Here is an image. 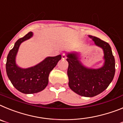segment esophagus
<instances>
[{
	"label": "esophagus",
	"mask_w": 123,
	"mask_h": 123,
	"mask_svg": "<svg viewBox=\"0 0 123 123\" xmlns=\"http://www.w3.org/2000/svg\"><path fill=\"white\" fill-rule=\"evenodd\" d=\"M62 59H66V55L64 53L62 54Z\"/></svg>",
	"instance_id": "esophagus-1"
}]
</instances>
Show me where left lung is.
Wrapping results in <instances>:
<instances>
[{
	"label": "left lung",
	"instance_id": "1",
	"mask_svg": "<svg viewBox=\"0 0 123 123\" xmlns=\"http://www.w3.org/2000/svg\"><path fill=\"white\" fill-rule=\"evenodd\" d=\"M95 44L103 51L104 64L98 69L84 66L80 60L79 53H68L69 63L68 75L69 86L72 91L80 96L93 97L103 92L113 80L115 74V61L111 48L108 43L98 38L88 35Z\"/></svg>",
	"mask_w": 123,
	"mask_h": 123
}]
</instances>
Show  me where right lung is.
Masks as SVG:
<instances>
[{
    "instance_id": "obj_1",
    "label": "right lung",
    "mask_w": 123,
    "mask_h": 123,
    "mask_svg": "<svg viewBox=\"0 0 123 123\" xmlns=\"http://www.w3.org/2000/svg\"><path fill=\"white\" fill-rule=\"evenodd\" d=\"M33 35L29 32L23 38L18 39L7 55L6 72L7 76L15 88L25 94H33L43 90L48 84L49 75L55 68L61 55L47 57L43 61L31 68H20L16 64V56L19 47L23 41L29 39Z\"/></svg>"
}]
</instances>
